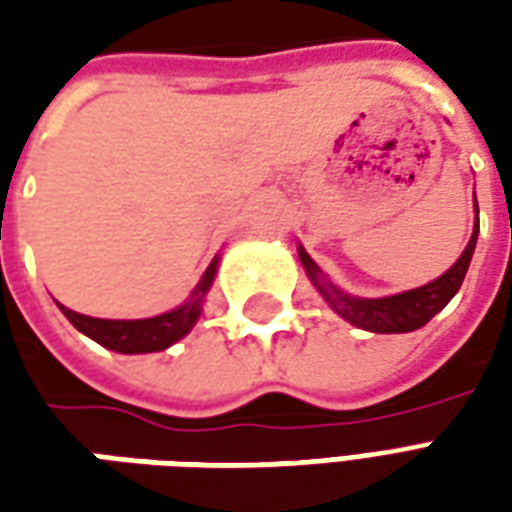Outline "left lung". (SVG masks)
Returning a JSON list of instances; mask_svg holds the SVG:
<instances>
[{"label":"left lung","instance_id":"8db88e82","mask_svg":"<svg viewBox=\"0 0 512 512\" xmlns=\"http://www.w3.org/2000/svg\"><path fill=\"white\" fill-rule=\"evenodd\" d=\"M474 208H477V197H474ZM477 233H480V219L474 222L472 238L463 249V255L439 279H433L422 288L406 290V293H397V296H386V299H359V296H348L340 288H334L332 282L326 279V274L318 268V263L304 252V246H299V260L304 271H307V277L312 279V285L326 299V304L337 315H343L345 321L365 329V332L403 334L422 329L436 312H441L450 304L452 296L461 288L466 271H469L474 246H477Z\"/></svg>","mask_w":512,"mask_h":512}]
</instances>
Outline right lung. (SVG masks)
I'll return each mask as SVG.
<instances>
[{"instance_id": "right-lung-1", "label": "right lung", "mask_w": 512, "mask_h": 512, "mask_svg": "<svg viewBox=\"0 0 512 512\" xmlns=\"http://www.w3.org/2000/svg\"><path fill=\"white\" fill-rule=\"evenodd\" d=\"M216 266L219 257H213V263L205 268V274L197 282V288L189 296V301H183L175 310L156 315V318H142V321H106V318H90L82 312H73L68 307H62V315L87 334L90 340L98 345H104L109 351L117 354H153V351H164L172 343H178L180 337H186L191 332V326L197 323L202 312V299L211 290L213 277H216Z\"/></svg>"}]
</instances>
